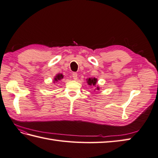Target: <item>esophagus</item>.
Returning <instances> with one entry per match:
<instances>
[{"label": "esophagus", "mask_w": 158, "mask_h": 158, "mask_svg": "<svg viewBox=\"0 0 158 158\" xmlns=\"http://www.w3.org/2000/svg\"><path fill=\"white\" fill-rule=\"evenodd\" d=\"M72 77H73V79L74 80H76L78 79V74H77L76 73H72Z\"/></svg>", "instance_id": "esophagus-1"}]
</instances>
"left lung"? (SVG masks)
Listing matches in <instances>:
<instances>
[{
    "mask_svg": "<svg viewBox=\"0 0 158 158\" xmlns=\"http://www.w3.org/2000/svg\"><path fill=\"white\" fill-rule=\"evenodd\" d=\"M86 81H87V83H88L89 85L95 86L97 82V79L95 78H89V79H86ZM95 89H97V90H99V88L98 86H97Z\"/></svg>",
    "mask_w": 158,
    "mask_h": 158,
    "instance_id": "left-lung-1",
    "label": "left lung"
}]
</instances>
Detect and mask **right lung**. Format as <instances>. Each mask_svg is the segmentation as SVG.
I'll use <instances>...</instances> for the list:
<instances>
[{"mask_svg":"<svg viewBox=\"0 0 158 158\" xmlns=\"http://www.w3.org/2000/svg\"><path fill=\"white\" fill-rule=\"evenodd\" d=\"M63 78H64V75H63L62 73H58V74H57V75L55 76V78H54V80H53V82H58L59 80H61Z\"/></svg>","mask_w":158,"mask_h":158,"instance_id":"right-lung-1","label":"right lung"}]
</instances>
